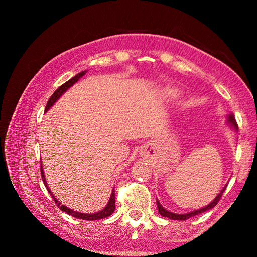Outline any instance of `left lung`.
<instances>
[{
	"mask_svg": "<svg viewBox=\"0 0 257 257\" xmlns=\"http://www.w3.org/2000/svg\"><path fill=\"white\" fill-rule=\"evenodd\" d=\"M228 122H229V124L231 125V127H232L234 130L238 129V124H237V122H236V120H234V116H233L232 114H230V115L228 116ZM225 187H227V186L223 187V189L221 190L219 194H217V196H216L214 199H213V201H212L210 204H208V205H206L205 207H203V208H199V210L189 212V213H186V214H176V213L169 212V211L165 210V208H164L162 205H161L159 201H156V204H158L159 213H160V214L162 215V216L168 217V219H171V220H180V221L187 220V219H189V217H191V216H195V215H197V214H201V213H204L205 211L211 210V208L214 207V206L216 205V204H217V202L220 201L221 196H222V194H223V191H224V189H225Z\"/></svg>",
	"mask_w": 257,
	"mask_h": 257,
	"instance_id": "left-lung-1",
	"label": "left lung"
}]
</instances>
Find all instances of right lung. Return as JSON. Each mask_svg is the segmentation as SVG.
<instances>
[{"label":"right lung","instance_id":"1","mask_svg":"<svg viewBox=\"0 0 257 257\" xmlns=\"http://www.w3.org/2000/svg\"><path fill=\"white\" fill-rule=\"evenodd\" d=\"M86 72H87V70L81 71V72L78 73V75H76L75 77H72L70 80H68L67 82H64L63 85H61V86L59 87V88L56 89L53 94H52V96L50 97L49 102H47V104H46L45 112L49 111L50 107H52V105H53V104H54L56 101H58L61 95H62L64 92H66V90H68L69 88H70V87H71L73 84H75V82H77L78 80H79L80 78H81L82 76H84ZM41 173H42V180H43V182H44V185H45V187H46L47 191H49V193L51 194L52 198L54 199L55 204L59 206V208H60L61 211L66 212V213H68V214L72 215L73 217H77V219L87 220V221H94V220L104 219V217L110 216V215L112 214V213L114 212V208H115V191H114V190H112V194H111V196H110V199H108L107 205H106L105 207H104L102 211H99V212H97V213H93V214H87V213H80V212L73 211V210H71V208H69V207L64 206V205H61V203L53 196V194L51 193V190L49 189V187H47L46 180H45V176H44V171H43V167H41Z\"/></svg>","mask_w":257,"mask_h":257}]
</instances>
